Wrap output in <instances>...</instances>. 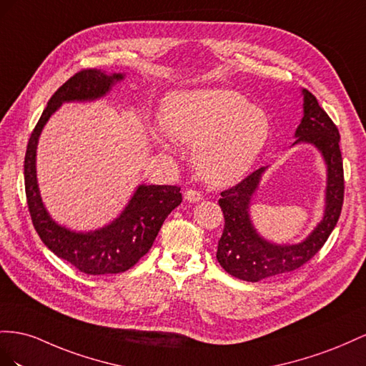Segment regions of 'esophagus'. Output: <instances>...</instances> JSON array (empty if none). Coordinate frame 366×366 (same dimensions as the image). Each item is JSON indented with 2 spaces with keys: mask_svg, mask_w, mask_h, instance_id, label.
<instances>
[{
  "mask_svg": "<svg viewBox=\"0 0 366 366\" xmlns=\"http://www.w3.org/2000/svg\"><path fill=\"white\" fill-rule=\"evenodd\" d=\"M184 197L189 202H199V201H202L204 199V196L199 193V192H196V190H187L185 193H184Z\"/></svg>",
  "mask_w": 366,
  "mask_h": 366,
  "instance_id": "1",
  "label": "esophagus"
}]
</instances>
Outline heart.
<instances>
[{
    "label": "heart",
    "mask_w": 366,
    "mask_h": 366,
    "mask_svg": "<svg viewBox=\"0 0 366 366\" xmlns=\"http://www.w3.org/2000/svg\"><path fill=\"white\" fill-rule=\"evenodd\" d=\"M154 139L170 150L173 139L193 145L192 161L204 181L232 184L252 169L269 137L268 114L228 89L174 92L164 102Z\"/></svg>",
    "instance_id": "heart-1"
}]
</instances>
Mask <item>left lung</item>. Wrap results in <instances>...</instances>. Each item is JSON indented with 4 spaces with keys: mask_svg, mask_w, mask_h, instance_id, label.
<instances>
[{
    "mask_svg": "<svg viewBox=\"0 0 366 366\" xmlns=\"http://www.w3.org/2000/svg\"><path fill=\"white\" fill-rule=\"evenodd\" d=\"M302 95L304 118L296 130L295 144L315 145L327 164L325 212L322 221L304 241L295 245H280L268 242L260 236L249 219V202L267 167H260L232 189L222 192L219 205L222 208L225 225L216 257L227 273L237 279L259 282L300 268L319 253L339 221L345 189L339 149L340 134L336 124L319 106L316 97L305 89L302 90Z\"/></svg>",
    "mask_w": 366,
    "mask_h": 366,
    "instance_id": "8db88e82",
    "label": "left lung"
}]
</instances>
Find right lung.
I'll use <instances>...</instances> for the list:
<instances>
[{
    "mask_svg": "<svg viewBox=\"0 0 366 366\" xmlns=\"http://www.w3.org/2000/svg\"><path fill=\"white\" fill-rule=\"evenodd\" d=\"M122 79L124 73H106L98 69L75 73L49 99L30 134L24 158L26 197L38 236L50 252L67 260L81 273L92 276L117 274L132 268L149 253L165 217L182 202L179 187L142 184L113 222L86 233L56 224L46 210L36 181V147L46 122L62 102L99 99Z\"/></svg>",
    "mask_w": 366,
    "mask_h": 366,
    "instance_id": "1",
    "label": "right lung"
}]
</instances>
